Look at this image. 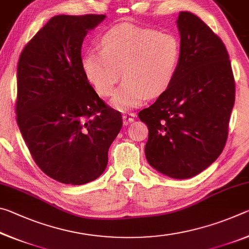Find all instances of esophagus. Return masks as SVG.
<instances>
[{
	"label": "esophagus",
	"mask_w": 249,
	"mask_h": 249,
	"mask_svg": "<svg viewBox=\"0 0 249 249\" xmlns=\"http://www.w3.org/2000/svg\"><path fill=\"white\" fill-rule=\"evenodd\" d=\"M135 113H129V112H125L123 114V124L124 125H128L129 123H132L135 119Z\"/></svg>",
	"instance_id": "obj_1"
}]
</instances>
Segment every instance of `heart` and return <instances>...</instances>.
Masks as SVG:
<instances>
[{"mask_svg": "<svg viewBox=\"0 0 249 249\" xmlns=\"http://www.w3.org/2000/svg\"><path fill=\"white\" fill-rule=\"evenodd\" d=\"M100 49L83 53L81 66L98 94L111 96L122 74L125 80L112 100L119 109L140 107L148 96L167 90L178 69L181 45L171 33L122 23L107 29Z\"/></svg>", "mask_w": 249, "mask_h": 249, "instance_id": "b5f03b06", "label": "heart"}]
</instances>
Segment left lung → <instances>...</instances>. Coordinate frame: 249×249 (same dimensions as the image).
Instances as JSON below:
<instances>
[{
    "instance_id": "left-lung-1",
    "label": "left lung",
    "mask_w": 249,
    "mask_h": 249,
    "mask_svg": "<svg viewBox=\"0 0 249 249\" xmlns=\"http://www.w3.org/2000/svg\"><path fill=\"white\" fill-rule=\"evenodd\" d=\"M181 57L175 78L138 117L148 127L145 155L149 165L174 179L206 169L224 148L235 81L226 47L190 12L177 19Z\"/></svg>"
}]
</instances>
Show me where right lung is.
<instances>
[{
  "instance_id": "obj_1",
  "label": "right lung",
  "mask_w": 249,
  "mask_h": 249,
  "mask_svg": "<svg viewBox=\"0 0 249 249\" xmlns=\"http://www.w3.org/2000/svg\"><path fill=\"white\" fill-rule=\"evenodd\" d=\"M105 15H57L25 46L18 65L16 121L34 161L50 178L84 184L103 174L122 128L81 66L88 32Z\"/></svg>"
}]
</instances>
